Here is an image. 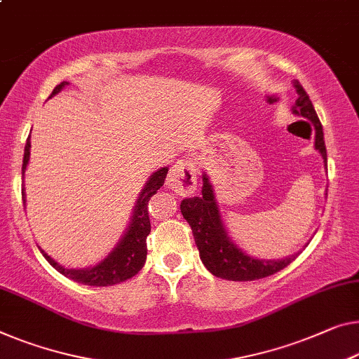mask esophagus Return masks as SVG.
Returning <instances> with one entry per match:
<instances>
[{
	"instance_id": "obj_1",
	"label": "esophagus",
	"mask_w": 359,
	"mask_h": 359,
	"mask_svg": "<svg viewBox=\"0 0 359 359\" xmlns=\"http://www.w3.org/2000/svg\"><path fill=\"white\" fill-rule=\"evenodd\" d=\"M196 161L187 156L179 159L168 174V187L180 196H189L196 190Z\"/></svg>"
}]
</instances>
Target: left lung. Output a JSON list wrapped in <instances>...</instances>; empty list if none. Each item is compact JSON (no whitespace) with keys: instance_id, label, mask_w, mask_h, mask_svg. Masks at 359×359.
<instances>
[{"instance_id":"8db88e82","label":"left lung","mask_w":359,"mask_h":359,"mask_svg":"<svg viewBox=\"0 0 359 359\" xmlns=\"http://www.w3.org/2000/svg\"><path fill=\"white\" fill-rule=\"evenodd\" d=\"M295 83L298 98L293 106V112L298 116L306 117L314 126V147L323 154L324 163H327V151H325L324 132L320 121L314 111V106L309 100L304 88ZM182 216L190 224L191 232H194L195 243L200 251V258L206 269L216 277L226 280L235 282H247L263 279V277L272 276L279 272L283 267H287L292 261H295L297 256L292 255L285 259H256L253 256H248L242 250L237 248L227 231L224 229L221 221V212H219L217 201L214 198L212 185L210 184L208 175H203V189L200 196L185 198L180 203Z\"/></svg>"}]
</instances>
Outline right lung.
I'll use <instances>...</instances> for the list:
<instances>
[{"instance_id":"right-lung-1","label":"right lung","mask_w":359,"mask_h":359,"mask_svg":"<svg viewBox=\"0 0 359 359\" xmlns=\"http://www.w3.org/2000/svg\"><path fill=\"white\" fill-rule=\"evenodd\" d=\"M69 85L67 82H61L56 85L53 93L55 96L60 93L61 90ZM30 158V138H27L25 149H24V161H22V175L25 172L27 164H29ZM165 175H168V168H163L153 172L151 177L148 179L145 189L142 190L140 196H138L137 205L133 208L130 224H128L127 232L124 237L121 238V242L116 245V248L106 256V258L93 267H85V269H67L61 264H57L51 256H48L45 251L41 250L43 256H45L48 263H50L57 272H61L62 276L69 277V279L76 280L83 285H93V287H108L116 285L127 279H130L138 271L142 269L143 264L147 261V237L149 231H151V224H149L148 216V201L156 191L164 185ZM22 201L25 205V195L22 190Z\"/></svg>"}]
</instances>
